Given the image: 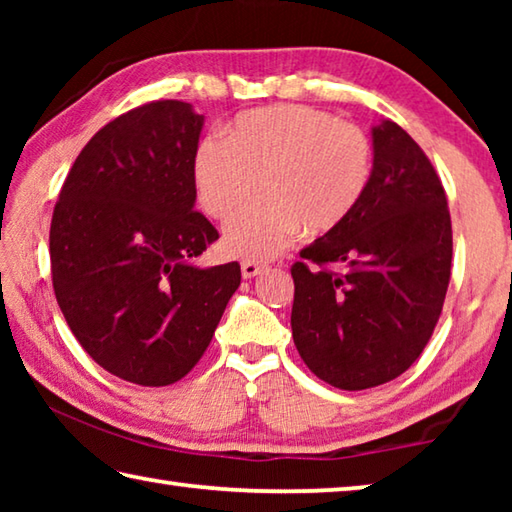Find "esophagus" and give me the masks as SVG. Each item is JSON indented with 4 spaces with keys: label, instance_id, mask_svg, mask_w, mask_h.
<instances>
[{
    "label": "esophagus",
    "instance_id": "esophagus-1",
    "mask_svg": "<svg viewBox=\"0 0 512 512\" xmlns=\"http://www.w3.org/2000/svg\"><path fill=\"white\" fill-rule=\"evenodd\" d=\"M268 264L266 262H255V259H244V262H241V275L246 277H255L257 273H262L264 268H266Z\"/></svg>",
    "mask_w": 512,
    "mask_h": 512
}]
</instances>
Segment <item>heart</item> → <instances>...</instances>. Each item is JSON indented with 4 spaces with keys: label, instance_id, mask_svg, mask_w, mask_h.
I'll return each instance as SVG.
<instances>
[{
    "label": "heart",
    "instance_id": "obj_1",
    "mask_svg": "<svg viewBox=\"0 0 512 512\" xmlns=\"http://www.w3.org/2000/svg\"><path fill=\"white\" fill-rule=\"evenodd\" d=\"M368 135L332 112L273 106L241 112L223 140L207 137L194 155L198 205L228 221L256 195L265 201L225 228L223 248L244 259H268L305 228L327 235L350 219L368 192Z\"/></svg>",
    "mask_w": 512,
    "mask_h": 512
}]
</instances>
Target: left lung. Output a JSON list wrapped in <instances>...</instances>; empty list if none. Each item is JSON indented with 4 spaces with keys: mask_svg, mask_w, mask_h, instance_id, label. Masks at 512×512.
<instances>
[{
    "mask_svg": "<svg viewBox=\"0 0 512 512\" xmlns=\"http://www.w3.org/2000/svg\"><path fill=\"white\" fill-rule=\"evenodd\" d=\"M372 146L357 210L291 266L293 343L307 368L341 391L386 384L411 368L452 275V219L433 164L395 121L372 128Z\"/></svg>",
    "mask_w": 512,
    "mask_h": 512,
    "instance_id": "left-lung-1",
    "label": "left lung"
}]
</instances>
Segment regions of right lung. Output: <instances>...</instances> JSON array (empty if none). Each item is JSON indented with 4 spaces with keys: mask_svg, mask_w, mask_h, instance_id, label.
<instances>
[{
    "mask_svg": "<svg viewBox=\"0 0 512 512\" xmlns=\"http://www.w3.org/2000/svg\"><path fill=\"white\" fill-rule=\"evenodd\" d=\"M201 128L176 99L112 119L83 146L51 216L58 307L83 350L131 384L183 379L241 284L237 262L196 266L219 239L194 210Z\"/></svg>",
    "mask_w": 512,
    "mask_h": 512,
    "instance_id": "add662e5",
    "label": "right lung"
}]
</instances>
